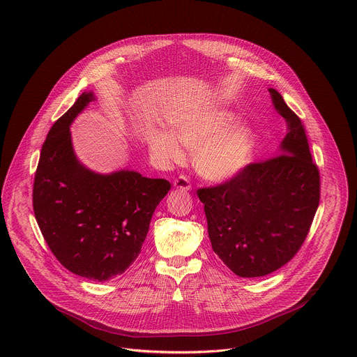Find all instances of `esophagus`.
<instances>
[{
  "label": "esophagus",
  "mask_w": 357,
  "mask_h": 357,
  "mask_svg": "<svg viewBox=\"0 0 357 357\" xmlns=\"http://www.w3.org/2000/svg\"><path fill=\"white\" fill-rule=\"evenodd\" d=\"M174 186H175L176 189H179V190H185V192H188V190H190V189H192V185H190L189 179H188L186 176H183V175H181L179 178H176V179H175Z\"/></svg>",
  "instance_id": "esophagus-1"
}]
</instances>
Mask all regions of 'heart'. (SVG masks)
Instances as JSON below:
<instances>
[{
    "mask_svg": "<svg viewBox=\"0 0 357 357\" xmlns=\"http://www.w3.org/2000/svg\"><path fill=\"white\" fill-rule=\"evenodd\" d=\"M238 116L227 109H215L185 117L175 132L158 131L151 149L165 162L183 160V145L193 152L196 172L211 182L226 183L240 176L251 164L257 149V132L238 124Z\"/></svg>",
    "mask_w": 357,
    "mask_h": 357,
    "instance_id": "obj_1",
    "label": "heart"
}]
</instances>
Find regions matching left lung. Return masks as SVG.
<instances>
[{
    "mask_svg": "<svg viewBox=\"0 0 357 357\" xmlns=\"http://www.w3.org/2000/svg\"><path fill=\"white\" fill-rule=\"evenodd\" d=\"M268 91L287 123L277 157L248 165L230 182L197 190L213 251L243 278L263 277L287 264L319 205V171L301 120L275 89Z\"/></svg>",
    "mask_w": 357,
    "mask_h": 357,
    "instance_id": "left-lung-1",
    "label": "left lung"
}]
</instances>
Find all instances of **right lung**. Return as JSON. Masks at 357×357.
<instances>
[{"label":"right lung","mask_w":357,"mask_h":357,"mask_svg":"<svg viewBox=\"0 0 357 357\" xmlns=\"http://www.w3.org/2000/svg\"><path fill=\"white\" fill-rule=\"evenodd\" d=\"M96 100L84 91L50 128L33 182V212L45 241L76 275L109 281L138 257L149 222L171 189L137 171L94 172L75 154L70 126Z\"/></svg>","instance_id":"obj_1"}]
</instances>
